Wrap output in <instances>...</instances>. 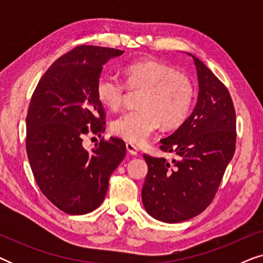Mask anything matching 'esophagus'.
Here are the masks:
<instances>
[{"label": "esophagus", "instance_id": "1", "mask_svg": "<svg viewBox=\"0 0 263 263\" xmlns=\"http://www.w3.org/2000/svg\"><path fill=\"white\" fill-rule=\"evenodd\" d=\"M125 147H127V152L130 154V156H136V154H138V148H136V147L133 145V143H129V142H127L125 143Z\"/></svg>", "mask_w": 263, "mask_h": 263}]
</instances>
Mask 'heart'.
<instances>
[{
    "instance_id": "obj_1",
    "label": "heart",
    "mask_w": 263,
    "mask_h": 263,
    "mask_svg": "<svg viewBox=\"0 0 263 263\" xmlns=\"http://www.w3.org/2000/svg\"><path fill=\"white\" fill-rule=\"evenodd\" d=\"M125 84L130 89H142L138 106L115 118L111 130L135 145L145 142L159 123L165 129L181 125L192 109L195 87L184 74L157 60L133 62L124 68ZM114 75L104 74L96 84V96L110 110L120 109L127 89Z\"/></svg>"
}]
</instances>
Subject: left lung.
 Here are the masks:
<instances>
[{"mask_svg":"<svg viewBox=\"0 0 263 263\" xmlns=\"http://www.w3.org/2000/svg\"><path fill=\"white\" fill-rule=\"evenodd\" d=\"M199 96L190 116L160 140L171 161L143 154L148 172L142 186L147 213L164 222H181L203 212L214 199L236 148V112L224 84L193 56Z\"/></svg>","mask_w":263,"mask_h":263,"instance_id":"obj_1","label":"left lung"}]
</instances>
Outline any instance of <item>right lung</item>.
I'll use <instances>...</instances> for the list:
<instances>
[{"label": "right lung", "mask_w": 263, "mask_h": 263, "mask_svg": "<svg viewBox=\"0 0 263 263\" xmlns=\"http://www.w3.org/2000/svg\"><path fill=\"white\" fill-rule=\"evenodd\" d=\"M124 51L80 45L51 64L33 96L26 116V151L42 193L68 214L98 208L109 178L125 157L123 140L102 139L87 151L82 138L105 130V114L96 96L103 66Z\"/></svg>", "instance_id": "obj_1"}]
</instances>
